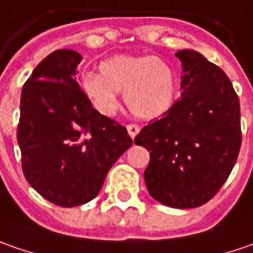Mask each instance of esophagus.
<instances>
[{
  "label": "esophagus",
  "instance_id": "esophagus-1",
  "mask_svg": "<svg viewBox=\"0 0 253 253\" xmlns=\"http://www.w3.org/2000/svg\"><path fill=\"white\" fill-rule=\"evenodd\" d=\"M138 131H140V127L137 125H128L127 126V133H128V136L131 138H134L138 134Z\"/></svg>",
  "mask_w": 253,
  "mask_h": 253
}]
</instances>
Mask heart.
Instances as JSON below:
<instances>
[{"label": "heart", "mask_w": 253, "mask_h": 253, "mask_svg": "<svg viewBox=\"0 0 253 253\" xmlns=\"http://www.w3.org/2000/svg\"><path fill=\"white\" fill-rule=\"evenodd\" d=\"M82 90L105 116L117 109V93H125L128 110L138 119L153 120L170 110L175 99L171 66L151 55H115L100 63V73H86Z\"/></svg>", "instance_id": "b5f03b06"}]
</instances>
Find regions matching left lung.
Instances as JSON below:
<instances>
[{
  "mask_svg": "<svg viewBox=\"0 0 253 253\" xmlns=\"http://www.w3.org/2000/svg\"><path fill=\"white\" fill-rule=\"evenodd\" d=\"M181 99L141 128L134 143L150 151L144 181L171 208L208 203L224 185L241 148V109L225 72L200 52L182 49Z\"/></svg>",
  "mask_w": 253,
  "mask_h": 253,
  "instance_id": "left-lung-1",
  "label": "left lung"
}]
</instances>
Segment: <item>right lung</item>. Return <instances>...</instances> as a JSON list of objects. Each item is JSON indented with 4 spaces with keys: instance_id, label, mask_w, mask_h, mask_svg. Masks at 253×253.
<instances>
[{
    "instance_id": "obj_1",
    "label": "right lung",
    "mask_w": 253,
    "mask_h": 253,
    "mask_svg": "<svg viewBox=\"0 0 253 253\" xmlns=\"http://www.w3.org/2000/svg\"><path fill=\"white\" fill-rule=\"evenodd\" d=\"M82 55L58 49L22 87L18 144L29 185L71 208L99 194L117 159L131 146L126 127L100 115L76 82Z\"/></svg>"
}]
</instances>
